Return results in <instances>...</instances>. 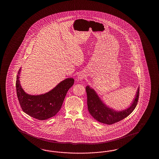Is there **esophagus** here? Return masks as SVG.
<instances>
[{
	"label": "esophagus",
	"instance_id": "obj_1",
	"mask_svg": "<svg viewBox=\"0 0 159 159\" xmlns=\"http://www.w3.org/2000/svg\"><path fill=\"white\" fill-rule=\"evenodd\" d=\"M84 77V74H80L78 75V79L80 81H82Z\"/></svg>",
	"mask_w": 159,
	"mask_h": 159
}]
</instances>
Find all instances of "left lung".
Returning a JSON list of instances; mask_svg holds the SVG:
<instances>
[{
	"instance_id": "1",
	"label": "left lung",
	"mask_w": 159,
	"mask_h": 159,
	"mask_svg": "<svg viewBox=\"0 0 159 159\" xmlns=\"http://www.w3.org/2000/svg\"><path fill=\"white\" fill-rule=\"evenodd\" d=\"M86 91L87 93L88 110L90 115L98 122L109 125L119 122L131 114L138 104L139 96V87L135 99L131 103V105L129 107L120 111H117L109 108L104 104L94 90L90 88L89 86L86 87Z\"/></svg>"
}]
</instances>
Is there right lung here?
<instances>
[{
    "mask_svg": "<svg viewBox=\"0 0 159 159\" xmlns=\"http://www.w3.org/2000/svg\"><path fill=\"white\" fill-rule=\"evenodd\" d=\"M21 69L17 73L16 88L18 100L23 111L40 120L55 116L61 109L69 89L74 84V79H65L44 94L32 95L26 93L21 86L19 81Z\"/></svg>",
    "mask_w": 159,
    "mask_h": 159,
    "instance_id": "obj_1",
    "label": "right lung"
}]
</instances>
